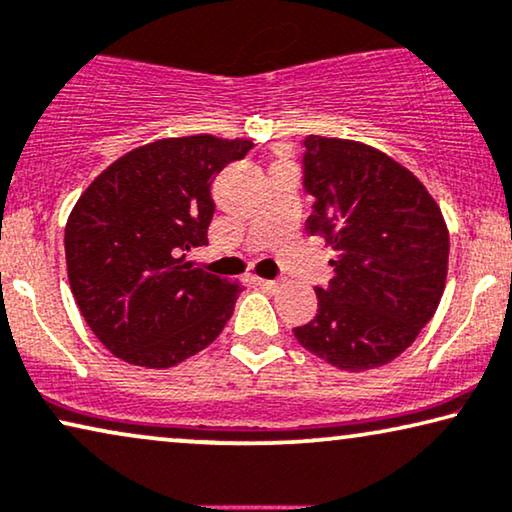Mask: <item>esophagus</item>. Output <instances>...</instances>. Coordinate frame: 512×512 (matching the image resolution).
Segmentation results:
<instances>
[{"mask_svg":"<svg viewBox=\"0 0 512 512\" xmlns=\"http://www.w3.org/2000/svg\"><path fill=\"white\" fill-rule=\"evenodd\" d=\"M257 285L266 292H278V287H280L278 280H266V278H257Z\"/></svg>","mask_w":512,"mask_h":512,"instance_id":"esophagus-1","label":"esophagus"}]
</instances>
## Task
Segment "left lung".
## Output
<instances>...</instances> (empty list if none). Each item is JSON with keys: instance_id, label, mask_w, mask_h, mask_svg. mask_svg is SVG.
Here are the masks:
<instances>
[{"instance_id": "1", "label": "left lung", "mask_w": 512, "mask_h": 512, "mask_svg": "<svg viewBox=\"0 0 512 512\" xmlns=\"http://www.w3.org/2000/svg\"><path fill=\"white\" fill-rule=\"evenodd\" d=\"M306 232L331 248L336 276L315 287L318 313L294 329L308 352L341 371L376 369L399 357L436 313L450 239L424 185L364 143L306 136Z\"/></svg>"}]
</instances>
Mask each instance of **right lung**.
I'll use <instances>...</instances> for the list:
<instances>
[{
	"label": "right lung",
	"mask_w": 512,
	"mask_h": 512,
	"mask_svg": "<svg viewBox=\"0 0 512 512\" xmlns=\"http://www.w3.org/2000/svg\"><path fill=\"white\" fill-rule=\"evenodd\" d=\"M250 141L211 134L141 146L97 176L64 229L69 285L115 357L169 369L220 336L243 287L185 262L208 243L213 178Z\"/></svg>",
	"instance_id": "1"
}]
</instances>
